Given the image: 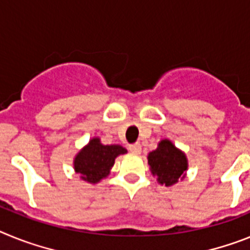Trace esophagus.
Here are the masks:
<instances>
[{
    "label": "esophagus",
    "mask_w": 250,
    "mask_h": 250,
    "mask_svg": "<svg viewBox=\"0 0 250 250\" xmlns=\"http://www.w3.org/2000/svg\"><path fill=\"white\" fill-rule=\"evenodd\" d=\"M129 151L132 152V153H134V155H140L141 153V145L140 143H133V145H131L129 146Z\"/></svg>",
    "instance_id": "1"
}]
</instances>
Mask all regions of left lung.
Instances as JSON below:
<instances>
[{"instance_id":"8db88e82","label":"left lung","mask_w":250,"mask_h":250,"mask_svg":"<svg viewBox=\"0 0 250 250\" xmlns=\"http://www.w3.org/2000/svg\"><path fill=\"white\" fill-rule=\"evenodd\" d=\"M147 158L152 175L157 177L161 185L171 186L185 177L188 158L170 140H162L155 151L149 152Z\"/></svg>"}]
</instances>
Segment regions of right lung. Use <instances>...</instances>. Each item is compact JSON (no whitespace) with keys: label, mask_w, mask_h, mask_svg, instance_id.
<instances>
[{"label":"right lung","mask_w":250,"mask_h":250,"mask_svg":"<svg viewBox=\"0 0 250 250\" xmlns=\"http://www.w3.org/2000/svg\"><path fill=\"white\" fill-rule=\"evenodd\" d=\"M125 153H127L125 147L119 145H103L101 138L94 137L75 156L74 170L84 181L97 184L109 175L114 160Z\"/></svg>","instance_id":"obj_1"}]
</instances>
